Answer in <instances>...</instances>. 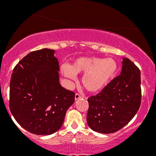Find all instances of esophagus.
I'll use <instances>...</instances> for the list:
<instances>
[{"mask_svg": "<svg viewBox=\"0 0 156 156\" xmlns=\"http://www.w3.org/2000/svg\"><path fill=\"white\" fill-rule=\"evenodd\" d=\"M83 98V97L82 95H80V94H78V93H76V95H75V99H76V101H77V100H78V99H80V98Z\"/></svg>", "mask_w": 156, "mask_h": 156, "instance_id": "1", "label": "esophagus"}]
</instances>
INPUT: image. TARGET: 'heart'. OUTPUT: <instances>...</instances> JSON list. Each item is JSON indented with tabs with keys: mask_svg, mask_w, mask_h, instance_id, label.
Returning <instances> with one entry per match:
<instances>
[{
	"mask_svg": "<svg viewBox=\"0 0 156 156\" xmlns=\"http://www.w3.org/2000/svg\"><path fill=\"white\" fill-rule=\"evenodd\" d=\"M117 64L112 58L81 57L70 66L64 64L62 69L64 76L74 79L76 75L85 73L82 84L87 91L97 92L104 89L117 71Z\"/></svg>",
	"mask_w": 156,
	"mask_h": 156,
	"instance_id": "heart-1",
	"label": "heart"
}]
</instances>
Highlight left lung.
<instances>
[{
	"mask_svg": "<svg viewBox=\"0 0 156 156\" xmlns=\"http://www.w3.org/2000/svg\"><path fill=\"white\" fill-rule=\"evenodd\" d=\"M141 73L128 58L122 71L101 92L89 98L87 124L101 133L120 130L133 119L141 105Z\"/></svg>",
	"mask_w": 156,
	"mask_h": 156,
	"instance_id": "8db88e82",
	"label": "left lung"
}]
</instances>
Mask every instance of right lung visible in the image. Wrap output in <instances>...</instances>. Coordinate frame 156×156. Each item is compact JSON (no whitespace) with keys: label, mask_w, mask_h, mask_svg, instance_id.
Masks as SVG:
<instances>
[{"label":"right lung","mask_w":156,"mask_h":156,"mask_svg":"<svg viewBox=\"0 0 156 156\" xmlns=\"http://www.w3.org/2000/svg\"><path fill=\"white\" fill-rule=\"evenodd\" d=\"M54 50L32 51L15 66L10 80L9 108L15 120L30 133L51 135L62 126L75 93L59 83Z\"/></svg>","instance_id":"add662e5"}]
</instances>
